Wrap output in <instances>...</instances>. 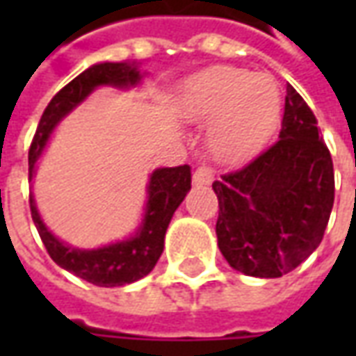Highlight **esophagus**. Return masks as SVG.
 Masks as SVG:
<instances>
[{"mask_svg": "<svg viewBox=\"0 0 356 356\" xmlns=\"http://www.w3.org/2000/svg\"><path fill=\"white\" fill-rule=\"evenodd\" d=\"M211 181H213V170L206 163H202L200 168L194 171L193 183L194 185H211Z\"/></svg>", "mask_w": 356, "mask_h": 356, "instance_id": "34e87169", "label": "esophagus"}]
</instances>
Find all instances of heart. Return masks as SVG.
<instances>
[{"label":"heart","instance_id":"obj_1","mask_svg":"<svg viewBox=\"0 0 356 356\" xmlns=\"http://www.w3.org/2000/svg\"><path fill=\"white\" fill-rule=\"evenodd\" d=\"M179 112L191 122H211L209 148L221 162H242L268 140L282 118V93L270 74L213 66L186 81Z\"/></svg>","mask_w":356,"mask_h":356}]
</instances>
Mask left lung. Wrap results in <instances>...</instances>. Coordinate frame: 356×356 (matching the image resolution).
<instances>
[{"instance_id": "obj_1", "label": "left lung", "mask_w": 356, "mask_h": 356, "mask_svg": "<svg viewBox=\"0 0 356 356\" xmlns=\"http://www.w3.org/2000/svg\"><path fill=\"white\" fill-rule=\"evenodd\" d=\"M316 124L288 86L278 140L211 185L219 200L217 244L232 268L278 278L322 242L334 206V163Z\"/></svg>"}]
</instances>
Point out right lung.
Returning <instances> with one entry per match:
<instances>
[{
    "instance_id": "obj_1",
    "label": "right lung",
    "mask_w": 356,
    "mask_h": 356,
    "mask_svg": "<svg viewBox=\"0 0 356 356\" xmlns=\"http://www.w3.org/2000/svg\"><path fill=\"white\" fill-rule=\"evenodd\" d=\"M140 72L137 66L129 63H101L81 72L70 83L60 89L47 108L43 110L40 125L35 129L34 140L28 152V177L32 181L38 158L42 156L45 143L51 131L63 118L72 112L95 88L99 86H114V88H129L139 83ZM191 191V165L177 168H160L150 175L148 181V202L145 219L140 223L135 236L116 244H108L97 250H78L66 246L57 236H53L47 227L43 225L38 213L34 198L30 196V211L32 219L43 246L51 255V259L58 267L66 268L68 273L80 276L95 286H124L147 276L160 259L163 252V238L170 225L171 217L185 200L186 193Z\"/></svg>"
}]
</instances>
